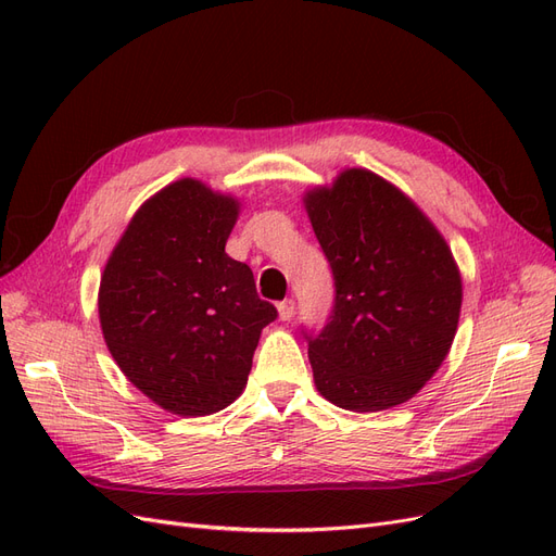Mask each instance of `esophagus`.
I'll return each mask as SVG.
<instances>
[{
    "label": "esophagus",
    "mask_w": 556,
    "mask_h": 556,
    "mask_svg": "<svg viewBox=\"0 0 556 556\" xmlns=\"http://www.w3.org/2000/svg\"><path fill=\"white\" fill-rule=\"evenodd\" d=\"M294 308H296L294 299L280 301V304H278V315H280V319H292V317H294Z\"/></svg>",
    "instance_id": "obj_1"
}]
</instances>
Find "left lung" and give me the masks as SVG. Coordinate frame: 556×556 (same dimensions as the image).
<instances>
[{"mask_svg": "<svg viewBox=\"0 0 556 556\" xmlns=\"http://www.w3.org/2000/svg\"><path fill=\"white\" fill-rule=\"evenodd\" d=\"M331 264L336 301L308 339L317 392L352 413L413 399L439 371L462 313V276L443 233L396 185L345 169L304 194Z\"/></svg>", "mask_w": 556, "mask_h": 556, "instance_id": "left-lung-1", "label": "left lung"}]
</instances>
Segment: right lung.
I'll list each match as a JSON object with an SVG mask.
<instances>
[{"mask_svg": "<svg viewBox=\"0 0 556 556\" xmlns=\"http://www.w3.org/2000/svg\"><path fill=\"white\" fill-rule=\"evenodd\" d=\"M237 197L180 178L146 199L99 282V325L127 380L166 413L213 415L245 390L278 311L225 245Z\"/></svg>", "mask_w": 556, "mask_h": 556, "instance_id": "right-lung-1", "label": "right lung"}]
</instances>
